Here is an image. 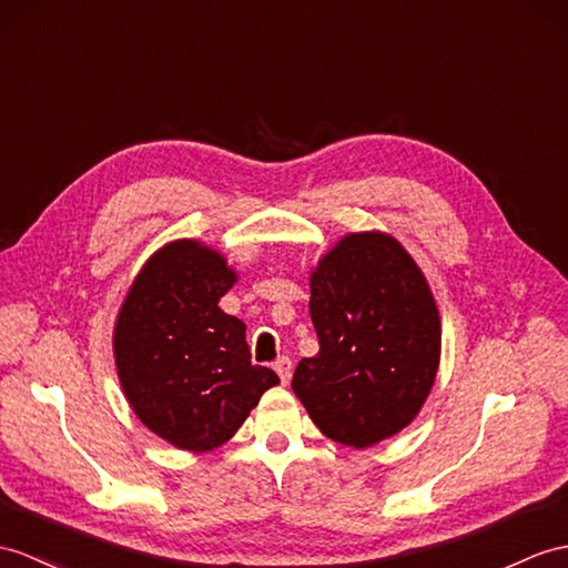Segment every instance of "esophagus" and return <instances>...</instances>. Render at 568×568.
Returning <instances> with one entry per match:
<instances>
[{"label":"esophagus","instance_id":"esophagus-1","mask_svg":"<svg viewBox=\"0 0 568 568\" xmlns=\"http://www.w3.org/2000/svg\"><path fill=\"white\" fill-rule=\"evenodd\" d=\"M274 371L280 373V378H282V383L286 385L288 381H292V371H294V366H292V358L288 356H280L274 362Z\"/></svg>","mask_w":568,"mask_h":568}]
</instances>
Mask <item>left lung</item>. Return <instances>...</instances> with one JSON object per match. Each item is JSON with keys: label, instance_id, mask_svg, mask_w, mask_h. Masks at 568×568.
I'll return each mask as SVG.
<instances>
[{"label": "left lung", "instance_id": "left-lung-1", "mask_svg": "<svg viewBox=\"0 0 568 568\" xmlns=\"http://www.w3.org/2000/svg\"><path fill=\"white\" fill-rule=\"evenodd\" d=\"M321 352L301 358L292 388L321 432L368 448L405 428L432 390L440 323L414 260L383 233H352L311 276Z\"/></svg>", "mask_w": 568, "mask_h": 568}]
</instances>
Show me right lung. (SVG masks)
<instances>
[{
	"label": "right lung",
	"mask_w": 568,
	"mask_h": 568,
	"mask_svg": "<svg viewBox=\"0 0 568 568\" xmlns=\"http://www.w3.org/2000/svg\"><path fill=\"white\" fill-rule=\"evenodd\" d=\"M233 282L219 253L178 241L146 262L120 308L113 344L122 390L136 417L175 448L226 444L280 383L251 362L245 323L219 308Z\"/></svg>",
	"instance_id": "obj_1"
}]
</instances>
